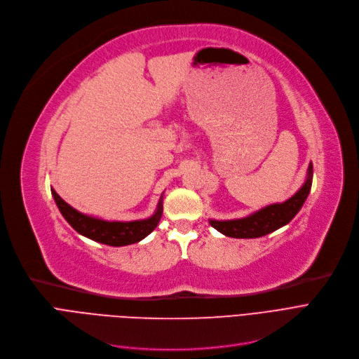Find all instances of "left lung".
Here are the masks:
<instances>
[{
	"label": "left lung",
	"mask_w": 359,
	"mask_h": 359,
	"mask_svg": "<svg viewBox=\"0 0 359 359\" xmlns=\"http://www.w3.org/2000/svg\"><path fill=\"white\" fill-rule=\"evenodd\" d=\"M313 165L309 166V178L301 187V190L289 200L280 204H271L248 217L236 220H210V225L231 238H259L282 228L294 219L311 190Z\"/></svg>",
	"instance_id": "8db88e82"
}]
</instances>
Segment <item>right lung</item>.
Wrapping results in <instances>:
<instances>
[{"instance_id":"add662e5","label":"right lung","mask_w":359,"mask_h":359,"mask_svg":"<svg viewBox=\"0 0 359 359\" xmlns=\"http://www.w3.org/2000/svg\"><path fill=\"white\" fill-rule=\"evenodd\" d=\"M50 191H53V196L55 198V203L61 215L79 233L90 238L93 241L112 245V247H121V245L139 243L158 226L162 216V201H161L156 213L150 219L135 220V222H107L102 219H95L86 215H81L80 212L73 209L70 204H67L53 189H50Z\"/></svg>"}]
</instances>
